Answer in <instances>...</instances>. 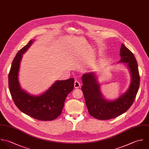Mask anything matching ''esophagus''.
<instances>
[{"label": "esophagus", "mask_w": 149, "mask_h": 149, "mask_svg": "<svg viewBox=\"0 0 149 149\" xmlns=\"http://www.w3.org/2000/svg\"><path fill=\"white\" fill-rule=\"evenodd\" d=\"M81 86V84L78 81H75L74 82V88H79Z\"/></svg>", "instance_id": "obj_1"}]
</instances>
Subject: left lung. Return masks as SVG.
I'll list each match as a JSON object with an SVG mask.
<instances>
[{
  "label": "left lung",
  "mask_w": 149,
  "mask_h": 149,
  "mask_svg": "<svg viewBox=\"0 0 149 149\" xmlns=\"http://www.w3.org/2000/svg\"><path fill=\"white\" fill-rule=\"evenodd\" d=\"M119 63H127L131 81L127 91L113 101L105 99L94 72L84 74L82 77L83 91L90 115L99 120L113 119L125 112L133 104L139 87L140 77L138 63L134 54L123 44L120 48Z\"/></svg>",
  "instance_id": "1"
}]
</instances>
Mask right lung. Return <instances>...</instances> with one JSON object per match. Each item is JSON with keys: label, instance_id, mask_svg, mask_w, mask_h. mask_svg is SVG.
Here are the masks:
<instances>
[{"label": "right lung", "instance_id": "right-lung-1", "mask_svg": "<svg viewBox=\"0 0 149 149\" xmlns=\"http://www.w3.org/2000/svg\"><path fill=\"white\" fill-rule=\"evenodd\" d=\"M34 40L20 49L13 61L8 74V87L12 98L17 108L34 119L51 121L61 113L65 100L74 89V79L56 81L42 94L33 95L22 89L18 80V72L22 55L29 48Z\"/></svg>", "mask_w": 149, "mask_h": 149}]
</instances>
